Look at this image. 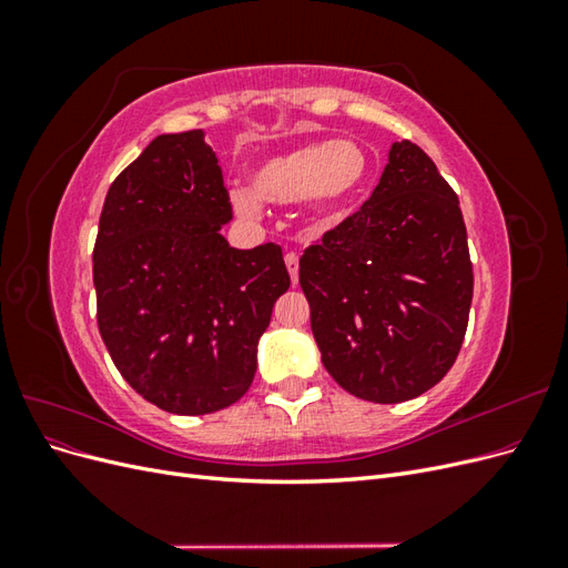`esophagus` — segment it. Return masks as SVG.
Segmentation results:
<instances>
[{
	"instance_id": "1",
	"label": "esophagus",
	"mask_w": 568,
	"mask_h": 568,
	"mask_svg": "<svg viewBox=\"0 0 568 568\" xmlns=\"http://www.w3.org/2000/svg\"><path fill=\"white\" fill-rule=\"evenodd\" d=\"M284 263H286V270L291 274V282H298V255L296 253H286L284 255Z\"/></svg>"
}]
</instances>
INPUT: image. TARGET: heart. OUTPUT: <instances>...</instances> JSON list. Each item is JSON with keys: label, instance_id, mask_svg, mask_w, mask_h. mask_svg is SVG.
Returning a JSON list of instances; mask_svg holds the SVG:
<instances>
[{"label": "heart", "instance_id": "heart-1", "mask_svg": "<svg viewBox=\"0 0 568 568\" xmlns=\"http://www.w3.org/2000/svg\"><path fill=\"white\" fill-rule=\"evenodd\" d=\"M369 178L367 151L353 140H317L277 156H270L251 170V189L234 186L232 209L255 217L261 201L296 203L303 199L317 222L338 217L363 192Z\"/></svg>", "mask_w": 568, "mask_h": 568}]
</instances>
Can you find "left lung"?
<instances>
[{
	"mask_svg": "<svg viewBox=\"0 0 568 568\" xmlns=\"http://www.w3.org/2000/svg\"><path fill=\"white\" fill-rule=\"evenodd\" d=\"M322 365L372 403L436 386L462 348L474 274L459 199L436 163L395 142L363 209L301 257Z\"/></svg>",
	"mask_w": 568,
	"mask_h": 568,
	"instance_id": "left-lung-1",
	"label": "left lung"
}]
</instances>
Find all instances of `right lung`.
I'll use <instances>...</instances> for the list:
<instances>
[{
    "label": "right lung",
    "instance_id": "add662e5",
    "mask_svg": "<svg viewBox=\"0 0 568 568\" xmlns=\"http://www.w3.org/2000/svg\"><path fill=\"white\" fill-rule=\"evenodd\" d=\"M230 194L203 130L159 134L109 186L94 244L97 322L123 379L173 415L248 390L291 286L282 248H232Z\"/></svg>",
    "mask_w": 568,
    "mask_h": 568
}]
</instances>
